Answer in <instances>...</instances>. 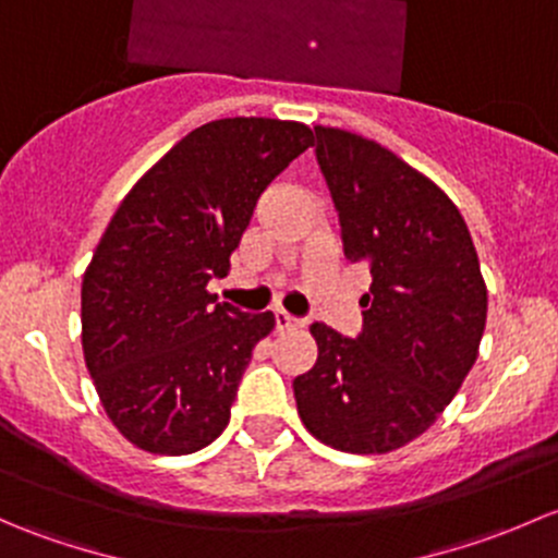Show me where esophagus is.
Listing matches in <instances>:
<instances>
[{
    "label": "esophagus",
    "mask_w": 558,
    "mask_h": 558,
    "mask_svg": "<svg viewBox=\"0 0 558 558\" xmlns=\"http://www.w3.org/2000/svg\"><path fill=\"white\" fill-rule=\"evenodd\" d=\"M300 326H305V320L294 318V315H289L286 311H275V329H278V331L300 329Z\"/></svg>",
    "instance_id": "obj_1"
}]
</instances>
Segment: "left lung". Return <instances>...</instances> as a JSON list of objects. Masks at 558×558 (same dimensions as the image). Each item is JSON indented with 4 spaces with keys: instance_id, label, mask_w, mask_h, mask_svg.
<instances>
[{
    "instance_id": "1",
    "label": "left lung",
    "mask_w": 558,
    "mask_h": 558,
    "mask_svg": "<svg viewBox=\"0 0 558 558\" xmlns=\"http://www.w3.org/2000/svg\"><path fill=\"white\" fill-rule=\"evenodd\" d=\"M315 159L342 229V251L373 275L364 326H311L318 359L294 380L315 440L388 453L424 435L472 369L486 329V283L459 207L375 140L315 126Z\"/></svg>"
}]
</instances>
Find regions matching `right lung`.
Here are the masks:
<instances>
[{
	"label": "right lung",
	"mask_w": 558,
	"mask_h": 558,
	"mask_svg": "<svg viewBox=\"0 0 558 558\" xmlns=\"http://www.w3.org/2000/svg\"><path fill=\"white\" fill-rule=\"evenodd\" d=\"M313 145L305 123L221 118L185 134L123 196L83 275V356L132 446L183 456L229 424L272 313L207 291L223 278L262 191Z\"/></svg>",
	"instance_id": "1"
}]
</instances>
